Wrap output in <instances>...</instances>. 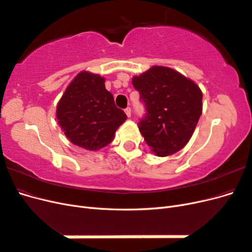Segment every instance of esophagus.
I'll list each match as a JSON object with an SVG mask.
<instances>
[{
  "label": "esophagus",
  "instance_id": "obj_1",
  "mask_svg": "<svg viewBox=\"0 0 252 252\" xmlns=\"http://www.w3.org/2000/svg\"><path fill=\"white\" fill-rule=\"evenodd\" d=\"M125 113H126V116L128 117V118H130L131 117V109H130V107H127V108H125Z\"/></svg>",
  "mask_w": 252,
  "mask_h": 252
}]
</instances>
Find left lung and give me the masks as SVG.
Wrapping results in <instances>:
<instances>
[{
	"label": "left lung",
	"instance_id": "left-lung-1",
	"mask_svg": "<svg viewBox=\"0 0 252 252\" xmlns=\"http://www.w3.org/2000/svg\"><path fill=\"white\" fill-rule=\"evenodd\" d=\"M147 113L139 123L145 142L158 157L181 150L191 138L203 109L200 87L169 67L152 66L132 78Z\"/></svg>",
	"mask_w": 252,
	"mask_h": 252
}]
</instances>
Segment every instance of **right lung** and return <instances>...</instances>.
Instances as JSON below:
<instances>
[{"label":"right lung","instance_id":"add662e5","mask_svg":"<svg viewBox=\"0 0 252 252\" xmlns=\"http://www.w3.org/2000/svg\"><path fill=\"white\" fill-rule=\"evenodd\" d=\"M57 120L67 139L90 151L110 144L127 116L114 104L100 74L81 71L57 106Z\"/></svg>","mask_w":252,"mask_h":252}]
</instances>
